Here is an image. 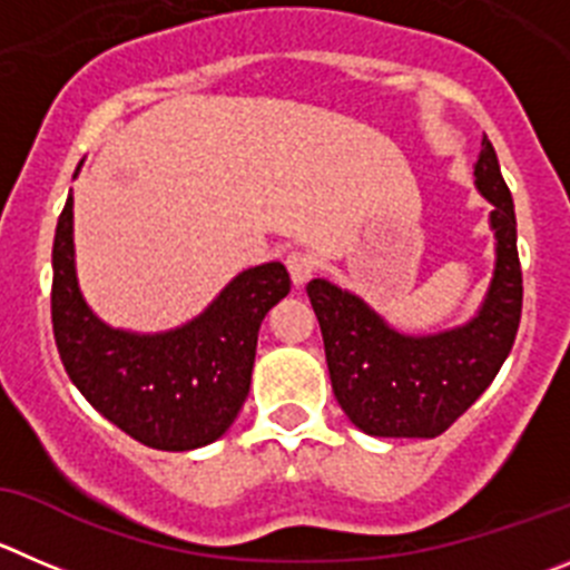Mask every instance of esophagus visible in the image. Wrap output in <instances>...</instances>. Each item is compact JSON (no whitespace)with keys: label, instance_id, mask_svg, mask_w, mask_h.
<instances>
[{"label":"esophagus","instance_id":"34e87169","mask_svg":"<svg viewBox=\"0 0 570 570\" xmlns=\"http://www.w3.org/2000/svg\"><path fill=\"white\" fill-rule=\"evenodd\" d=\"M286 269H289L292 275V284L303 286L317 273V261L315 255L306 253V249H292V253L286 255Z\"/></svg>","mask_w":570,"mask_h":570}]
</instances>
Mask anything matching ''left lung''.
I'll list each match as a JSON object with an SVG mask.
<instances>
[{"mask_svg":"<svg viewBox=\"0 0 570 570\" xmlns=\"http://www.w3.org/2000/svg\"><path fill=\"white\" fill-rule=\"evenodd\" d=\"M475 183L494 207L498 264L483 309L472 323L433 337H405L387 328L360 297L328 281L315 278L306 286L326 345L332 391L363 433L435 439L487 391L512 351L523 312L518 219L487 135Z\"/></svg>","mask_w":570,"mask_h":570,"instance_id":"8db88e82","label":"left lung"}]
</instances>
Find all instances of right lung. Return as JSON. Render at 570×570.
<instances>
[{"instance_id":"right-lung-1","label":"right lung","mask_w":570,"mask_h":570,"mask_svg":"<svg viewBox=\"0 0 570 570\" xmlns=\"http://www.w3.org/2000/svg\"><path fill=\"white\" fill-rule=\"evenodd\" d=\"M289 286L286 267L273 261L230 281L177 332H117L78 292L72 196L58 216L50 312L63 368L95 411L154 450L183 453L225 435L249 393L261 321Z\"/></svg>"}]
</instances>
